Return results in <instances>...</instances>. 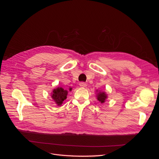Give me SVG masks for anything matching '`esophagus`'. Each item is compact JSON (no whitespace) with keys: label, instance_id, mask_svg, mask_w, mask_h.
Listing matches in <instances>:
<instances>
[{"label":"esophagus","instance_id":"34e87169","mask_svg":"<svg viewBox=\"0 0 159 159\" xmlns=\"http://www.w3.org/2000/svg\"><path fill=\"white\" fill-rule=\"evenodd\" d=\"M79 85H80V87H87V84H86V83H85V82H80Z\"/></svg>","mask_w":159,"mask_h":159}]
</instances>
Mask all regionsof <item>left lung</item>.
<instances>
[{"label":"left lung","mask_w":159,"mask_h":159,"mask_svg":"<svg viewBox=\"0 0 159 159\" xmlns=\"http://www.w3.org/2000/svg\"><path fill=\"white\" fill-rule=\"evenodd\" d=\"M107 96L106 94H105V93H99L98 94V100L99 101H100L101 103H103L105 102V100L106 99Z\"/></svg>","instance_id":"left-lung-1"}]
</instances>
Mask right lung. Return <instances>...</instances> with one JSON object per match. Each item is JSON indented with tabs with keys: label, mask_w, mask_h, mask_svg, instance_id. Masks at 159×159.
I'll use <instances>...</instances> for the list:
<instances>
[{
	"label": "right lung",
	"mask_w": 159,
	"mask_h": 159,
	"mask_svg": "<svg viewBox=\"0 0 159 159\" xmlns=\"http://www.w3.org/2000/svg\"><path fill=\"white\" fill-rule=\"evenodd\" d=\"M68 92L61 87H58L53 90L52 98L58 106H61L63 101L66 99Z\"/></svg>",
	"instance_id": "obj_1"
}]
</instances>
